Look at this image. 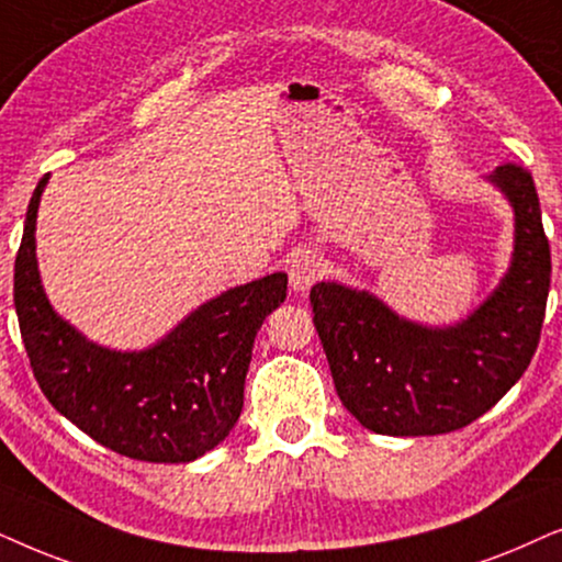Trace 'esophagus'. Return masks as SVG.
Instances as JSON below:
<instances>
[{"instance_id":"esophagus-1","label":"esophagus","mask_w":562,"mask_h":562,"mask_svg":"<svg viewBox=\"0 0 562 562\" xmlns=\"http://www.w3.org/2000/svg\"><path fill=\"white\" fill-rule=\"evenodd\" d=\"M326 272L324 257L313 249H297L295 254H290L288 259V274H290V288L297 290H308L313 282H318Z\"/></svg>"}]
</instances>
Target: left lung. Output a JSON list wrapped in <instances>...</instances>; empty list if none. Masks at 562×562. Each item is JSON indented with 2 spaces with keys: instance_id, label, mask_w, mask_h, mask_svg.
<instances>
[{
  "instance_id": "obj_1",
  "label": "left lung",
  "mask_w": 562,
  "mask_h": 562,
  "mask_svg": "<svg viewBox=\"0 0 562 562\" xmlns=\"http://www.w3.org/2000/svg\"><path fill=\"white\" fill-rule=\"evenodd\" d=\"M516 215L514 261L473 316L452 328L403 321L336 282L311 288L313 324L344 408L375 434L458 431L496 406L532 362L550 293V241L535 179L506 161L491 175Z\"/></svg>"
}]
</instances>
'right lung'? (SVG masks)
I'll return each mask as SVG.
<instances>
[{"label":"right lung","mask_w":562,"mask_h":562,"mask_svg":"<svg viewBox=\"0 0 562 562\" xmlns=\"http://www.w3.org/2000/svg\"><path fill=\"white\" fill-rule=\"evenodd\" d=\"M46 182L48 175L30 198L14 257V311L37 385L58 414L123 458L198 460L241 416L254 339L285 303L288 274L213 297L151 349H102L58 318L41 288L35 215Z\"/></svg>","instance_id":"add662e5"}]
</instances>
